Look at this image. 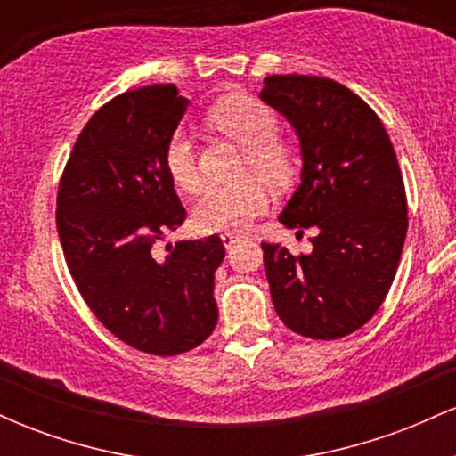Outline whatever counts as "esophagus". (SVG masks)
I'll use <instances>...</instances> for the list:
<instances>
[{
  "label": "esophagus",
  "mask_w": 456,
  "mask_h": 456,
  "mask_svg": "<svg viewBox=\"0 0 456 456\" xmlns=\"http://www.w3.org/2000/svg\"><path fill=\"white\" fill-rule=\"evenodd\" d=\"M221 240H223L224 248H232L235 242H240V240H242V235L233 233V232H227V233H221Z\"/></svg>",
  "instance_id": "esophagus-1"
}]
</instances>
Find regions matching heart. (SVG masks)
Wrapping results in <instances>:
<instances>
[{
	"mask_svg": "<svg viewBox=\"0 0 456 456\" xmlns=\"http://www.w3.org/2000/svg\"><path fill=\"white\" fill-rule=\"evenodd\" d=\"M210 122L246 148V169L257 171L274 186L289 184L296 162L287 145L276 141L279 122L264 102L250 96H227L210 109ZM165 167L171 180L184 191L201 182L195 137L180 126L167 141ZM261 177H246L235 184H208L192 206V224L199 232L248 227L270 208V188Z\"/></svg>",
	"mask_w": 456,
	"mask_h": 456,
	"instance_id": "1",
	"label": "heart"
}]
</instances>
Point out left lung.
Returning <instances> with one entry per match:
<instances>
[{
    "mask_svg": "<svg viewBox=\"0 0 456 456\" xmlns=\"http://www.w3.org/2000/svg\"><path fill=\"white\" fill-rule=\"evenodd\" d=\"M259 98L300 141V186L279 221L317 232L300 257L261 244L272 302L302 337L341 338L375 315L395 281L407 235L399 160L373 109L332 78L272 75Z\"/></svg>",
    "mask_w": 456,
    "mask_h": 456,
    "instance_id": "1",
    "label": "left lung"
}]
</instances>
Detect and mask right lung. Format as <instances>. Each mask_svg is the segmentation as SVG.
Wrapping results in <instances>:
<instances>
[{
    "mask_svg": "<svg viewBox=\"0 0 456 456\" xmlns=\"http://www.w3.org/2000/svg\"><path fill=\"white\" fill-rule=\"evenodd\" d=\"M191 101L174 83L119 94L78 134L57 191V233L83 300L139 352L195 349L218 319V235L156 242L186 218L165 167L167 141Z\"/></svg>",
    "mask_w": 456,
    "mask_h": 456,
    "instance_id": "add662e5",
    "label": "right lung"
}]
</instances>
